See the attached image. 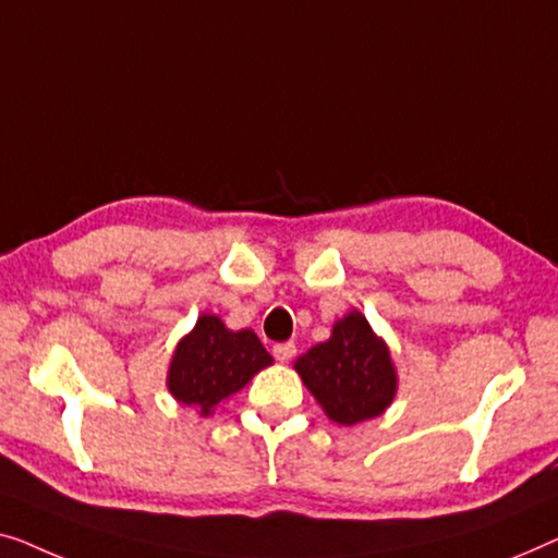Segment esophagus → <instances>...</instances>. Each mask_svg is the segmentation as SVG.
I'll use <instances>...</instances> for the list:
<instances>
[{
    "label": "esophagus",
    "instance_id": "obj_1",
    "mask_svg": "<svg viewBox=\"0 0 558 558\" xmlns=\"http://www.w3.org/2000/svg\"><path fill=\"white\" fill-rule=\"evenodd\" d=\"M272 354H276L278 361H290V359L295 356V343L293 341L276 343V347H272Z\"/></svg>",
    "mask_w": 558,
    "mask_h": 558
}]
</instances>
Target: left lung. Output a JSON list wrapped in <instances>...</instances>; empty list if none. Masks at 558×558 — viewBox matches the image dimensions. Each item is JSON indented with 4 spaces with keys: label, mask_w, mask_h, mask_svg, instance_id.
<instances>
[{
    "label": "left lung",
    "mask_w": 558,
    "mask_h": 558,
    "mask_svg": "<svg viewBox=\"0 0 558 558\" xmlns=\"http://www.w3.org/2000/svg\"><path fill=\"white\" fill-rule=\"evenodd\" d=\"M293 366L328 420L347 427L379 417L397 395L389 347L359 311L336 320L331 339L298 356Z\"/></svg>",
    "instance_id": "left-lung-1"
}]
</instances>
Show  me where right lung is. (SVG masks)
Here are the masks:
<instances>
[{"label": "right lung", "instance_id": "1", "mask_svg": "<svg viewBox=\"0 0 558 558\" xmlns=\"http://www.w3.org/2000/svg\"><path fill=\"white\" fill-rule=\"evenodd\" d=\"M270 364L272 356L255 331H230L215 313H202L192 331L177 343L167 387L177 402L207 417L222 399L240 391Z\"/></svg>", "mask_w": 558, "mask_h": 558}]
</instances>
